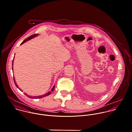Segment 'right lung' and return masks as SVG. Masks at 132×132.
<instances>
[{"label": "right lung", "instance_id": "right-lung-1", "mask_svg": "<svg viewBox=\"0 0 132 132\" xmlns=\"http://www.w3.org/2000/svg\"><path fill=\"white\" fill-rule=\"evenodd\" d=\"M38 35L37 34H35V35H31V36H30L29 37H28V38H27L26 39H25V40H24L23 42H22V43H21V44H23V43H24L25 42H26V41H27L28 40H29V39H30L31 38H34V37H36ZM13 61H14V59H13V62H12V65H13ZM12 69H13V66H12ZM14 82H15V85L16 86V87H17V88H18L19 89L21 90V91H22V90H21L20 88H19V87L18 86V85L16 84V81H15V78H14ZM54 88H55V85H54V86L53 87V88H52V89H51V90L50 91V92H48V93H47V94H44V95H39V96H30V95H28L27 94H25V93H24V94H25L27 96H28L29 98H42V97H45V96H47V95H49V94H50L53 90H54Z\"/></svg>", "mask_w": 132, "mask_h": 132}]
</instances>
